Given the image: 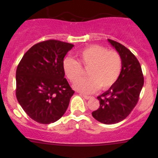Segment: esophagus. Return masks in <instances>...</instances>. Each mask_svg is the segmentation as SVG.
Returning <instances> with one entry per match:
<instances>
[{"label":"esophagus","mask_w":158,"mask_h":158,"mask_svg":"<svg viewBox=\"0 0 158 158\" xmlns=\"http://www.w3.org/2000/svg\"><path fill=\"white\" fill-rule=\"evenodd\" d=\"M81 96H83L84 98L85 99V100H89V99H91V98H92V96H87V95H82V94H81Z\"/></svg>","instance_id":"1"}]
</instances>
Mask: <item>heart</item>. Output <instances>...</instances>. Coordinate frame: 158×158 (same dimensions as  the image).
Masks as SVG:
<instances>
[{
	"instance_id": "b5f03b06",
	"label": "heart",
	"mask_w": 158,
	"mask_h": 158,
	"mask_svg": "<svg viewBox=\"0 0 158 158\" xmlns=\"http://www.w3.org/2000/svg\"><path fill=\"white\" fill-rule=\"evenodd\" d=\"M77 62L66 57L62 61V69L66 77L72 83L82 76L81 65L89 67V78L77 82L74 88L84 93H91L100 88L107 89L118 80L122 70V59L117 51L100 45L88 46L77 53Z\"/></svg>"
}]
</instances>
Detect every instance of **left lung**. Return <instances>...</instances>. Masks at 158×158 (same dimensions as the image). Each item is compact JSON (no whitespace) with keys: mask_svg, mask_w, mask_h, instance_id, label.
Returning a JSON list of instances; mask_svg holds the SVG:
<instances>
[{"mask_svg":"<svg viewBox=\"0 0 158 158\" xmlns=\"http://www.w3.org/2000/svg\"><path fill=\"white\" fill-rule=\"evenodd\" d=\"M107 40L120 55L122 70L115 83L97 96L100 107L92 115L102 123L114 124L125 119L136 106L144 77L140 63L131 51L118 42Z\"/></svg>","mask_w":158,"mask_h":158,"instance_id":"left-lung-1","label":"left lung"}]
</instances>
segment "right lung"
<instances>
[{
  "label": "right lung",
  "instance_id": "1",
  "mask_svg": "<svg viewBox=\"0 0 158 158\" xmlns=\"http://www.w3.org/2000/svg\"><path fill=\"white\" fill-rule=\"evenodd\" d=\"M73 46L47 40L31 47L20 60L16 73V98L33 120L51 123L66 111L74 91L64 77L62 61Z\"/></svg>",
  "mask_w": 158,
  "mask_h": 158
}]
</instances>
